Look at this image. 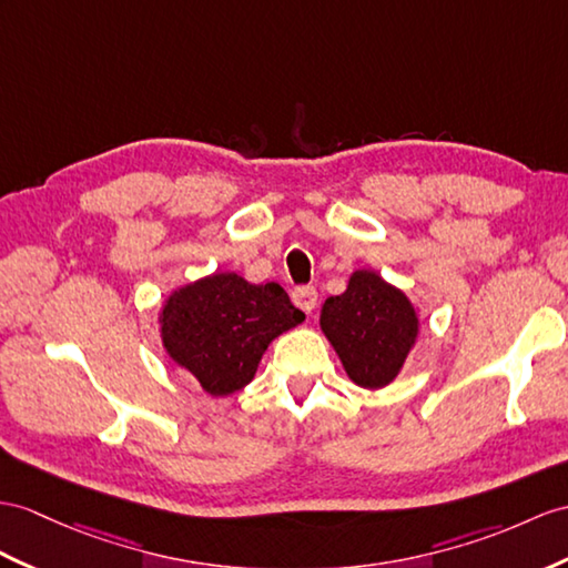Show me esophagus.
Returning <instances> with one entry per match:
<instances>
[{"label":"esophagus","mask_w":568,"mask_h":568,"mask_svg":"<svg viewBox=\"0 0 568 568\" xmlns=\"http://www.w3.org/2000/svg\"><path fill=\"white\" fill-rule=\"evenodd\" d=\"M292 298H294V303L303 313H311L317 306V292H315L313 286H298L296 292L292 294Z\"/></svg>","instance_id":"esophagus-1"}]
</instances>
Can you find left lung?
<instances>
[{
    "mask_svg": "<svg viewBox=\"0 0 568 568\" xmlns=\"http://www.w3.org/2000/svg\"><path fill=\"white\" fill-rule=\"evenodd\" d=\"M321 327L347 376L376 390L403 368L419 335V317L399 288L376 272L356 270L347 292L323 303Z\"/></svg>",
    "mask_w": 568,
    "mask_h": 568,
    "instance_id": "left-lung-1",
    "label": "left lung"
}]
</instances>
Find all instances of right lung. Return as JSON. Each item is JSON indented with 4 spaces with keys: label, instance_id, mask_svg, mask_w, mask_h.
<instances>
[{
    "label": "right lung",
    "instance_id": "obj_1",
    "mask_svg": "<svg viewBox=\"0 0 568 568\" xmlns=\"http://www.w3.org/2000/svg\"><path fill=\"white\" fill-rule=\"evenodd\" d=\"M303 321L280 284H251L236 272L175 288L159 317L165 352L214 397L245 388L270 342Z\"/></svg>",
    "mask_w": 568,
    "mask_h": 568
}]
</instances>
